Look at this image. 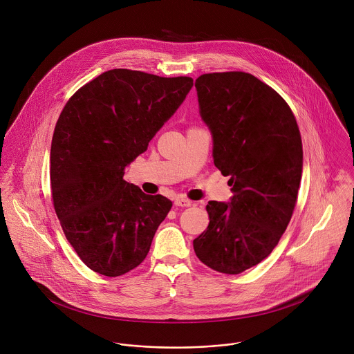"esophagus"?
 Instances as JSON below:
<instances>
[{"instance_id": "obj_1", "label": "esophagus", "mask_w": 354, "mask_h": 354, "mask_svg": "<svg viewBox=\"0 0 354 354\" xmlns=\"http://www.w3.org/2000/svg\"><path fill=\"white\" fill-rule=\"evenodd\" d=\"M174 204L178 205V207H191L192 202L188 201V199H185V198H177V199L174 201Z\"/></svg>"}]
</instances>
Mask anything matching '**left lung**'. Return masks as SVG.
I'll return each instance as SVG.
<instances>
[{
  "label": "left lung",
  "mask_w": 354,
  "mask_h": 354,
  "mask_svg": "<svg viewBox=\"0 0 354 354\" xmlns=\"http://www.w3.org/2000/svg\"><path fill=\"white\" fill-rule=\"evenodd\" d=\"M195 87L214 165L230 176L233 196L208 202L209 223L194 250L209 268L240 274L272 252L290 222L303 173L301 135L286 101L251 73H204Z\"/></svg>",
  "instance_id": "left-lung-1"
}]
</instances>
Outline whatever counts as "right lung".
Returning a JSON list of instances; mask_svg holds the SVG:
<instances>
[{"label":"right lung","mask_w":354,"mask_h":354,"mask_svg":"<svg viewBox=\"0 0 354 354\" xmlns=\"http://www.w3.org/2000/svg\"><path fill=\"white\" fill-rule=\"evenodd\" d=\"M194 86L192 77H160L111 69L79 88L54 128L51 199L69 244L93 271L120 277L147 256L173 203L124 180Z\"/></svg>","instance_id":"1"}]
</instances>
